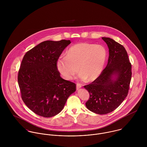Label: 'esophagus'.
I'll return each instance as SVG.
<instances>
[{"label": "esophagus", "mask_w": 147, "mask_h": 147, "mask_svg": "<svg viewBox=\"0 0 147 147\" xmlns=\"http://www.w3.org/2000/svg\"><path fill=\"white\" fill-rule=\"evenodd\" d=\"M82 85L80 84H76V88H77V89H79V88H82Z\"/></svg>", "instance_id": "obj_1"}]
</instances>
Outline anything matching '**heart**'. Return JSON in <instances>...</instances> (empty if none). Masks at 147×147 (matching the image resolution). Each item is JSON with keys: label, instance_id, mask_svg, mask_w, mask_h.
Returning a JSON list of instances; mask_svg holds the SVG:
<instances>
[{"label": "heart", "instance_id": "1", "mask_svg": "<svg viewBox=\"0 0 147 147\" xmlns=\"http://www.w3.org/2000/svg\"><path fill=\"white\" fill-rule=\"evenodd\" d=\"M107 56L102 45L81 42L71 46L66 56L61 57L57 67L67 80H71L79 72L82 80L90 82L97 79L102 72Z\"/></svg>", "mask_w": 147, "mask_h": 147}]
</instances>
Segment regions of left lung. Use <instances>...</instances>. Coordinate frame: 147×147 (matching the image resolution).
Listing matches in <instances>:
<instances>
[{"label":"left lung","mask_w":147,"mask_h":147,"mask_svg":"<svg viewBox=\"0 0 147 147\" xmlns=\"http://www.w3.org/2000/svg\"><path fill=\"white\" fill-rule=\"evenodd\" d=\"M102 39L109 47L107 65L96 80L84 87L89 93L85 103L87 109L98 114H106L115 110L127 96L132 72L123 46L110 38Z\"/></svg>","instance_id":"8db88e82"}]
</instances>
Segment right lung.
<instances>
[{"label":"right lung","instance_id":"right-lung-1","mask_svg":"<svg viewBox=\"0 0 147 147\" xmlns=\"http://www.w3.org/2000/svg\"><path fill=\"white\" fill-rule=\"evenodd\" d=\"M70 40L46 41L26 53L18 73L21 98L36 114L52 117L63 109L76 90L74 83L60 76L58 60Z\"/></svg>","mask_w":147,"mask_h":147}]
</instances>
